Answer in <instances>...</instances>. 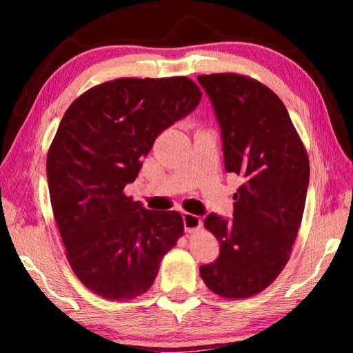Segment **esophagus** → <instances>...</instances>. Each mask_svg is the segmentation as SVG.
Masks as SVG:
<instances>
[{
  "label": "esophagus",
  "mask_w": 353,
  "mask_h": 353,
  "mask_svg": "<svg viewBox=\"0 0 353 353\" xmlns=\"http://www.w3.org/2000/svg\"><path fill=\"white\" fill-rule=\"evenodd\" d=\"M182 216H183L185 230L188 232V234H194V232H197L200 229L201 219H200L199 215H194V214H190V212H183Z\"/></svg>",
  "instance_id": "esophagus-1"
}]
</instances>
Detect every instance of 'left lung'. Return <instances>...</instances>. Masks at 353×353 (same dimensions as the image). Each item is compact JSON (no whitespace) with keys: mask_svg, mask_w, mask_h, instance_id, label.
Instances as JSON below:
<instances>
[{"mask_svg":"<svg viewBox=\"0 0 353 353\" xmlns=\"http://www.w3.org/2000/svg\"><path fill=\"white\" fill-rule=\"evenodd\" d=\"M197 80L220 124L224 168L243 179L234 194V220L205 219L220 256L201 265L200 274L215 294L245 299L265 290L287 265L303 216L310 161L272 89L232 72Z\"/></svg>","mask_w":353,"mask_h":353,"instance_id":"obj_1","label":"left lung"}]
</instances>
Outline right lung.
I'll return each instance as SVG.
<instances>
[{"instance_id": "1", "label": "right lung", "mask_w": 353, "mask_h": 353, "mask_svg": "<svg viewBox=\"0 0 353 353\" xmlns=\"http://www.w3.org/2000/svg\"><path fill=\"white\" fill-rule=\"evenodd\" d=\"M200 99L186 77L117 79L81 94L59 124L47 156L52 214L72 272L103 299L144 294L183 235L181 214L148 211L124 186L157 134Z\"/></svg>"}]
</instances>
